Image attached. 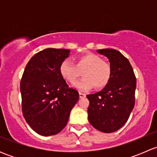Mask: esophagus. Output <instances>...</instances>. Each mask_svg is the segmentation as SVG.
I'll list each match as a JSON object with an SVG mask.
<instances>
[{"instance_id": "34e87169", "label": "esophagus", "mask_w": 157, "mask_h": 157, "mask_svg": "<svg viewBox=\"0 0 157 157\" xmlns=\"http://www.w3.org/2000/svg\"><path fill=\"white\" fill-rule=\"evenodd\" d=\"M79 96H80V98H84L86 97V94L83 93H79Z\"/></svg>"}]
</instances>
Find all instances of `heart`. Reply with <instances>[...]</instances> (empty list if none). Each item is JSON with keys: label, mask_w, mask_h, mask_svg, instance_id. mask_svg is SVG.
<instances>
[{"label": "heart", "mask_w": 157, "mask_h": 157, "mask_svg": "<svg viewBox=\"0 0 157 157\" xmlns=\"http://www.w3.org/2000/svg\"><path fill=\"white\" fill-rule=\"evenodd\" d=\"M61 77L69 83L76 81L83 72V77L73 86L80 91H88L94 87L101 89L106 86L112 77V68L109 63L102 61L99 55L87 53L75 58V64L65 60L60 64Z\"/></svg>", "instance_id": "heart-1"}]
</instances>
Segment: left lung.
<instances>
[{"label": "left lung", "mask_w": 157, "mask_h": 157, "mask_svg": "<svg viewBox=\"0 0 157 157\" xmlns=\"http://www.w3.org/2000/svg\"><path fill=\"white\" fill-rule=\"evenodd\" d=\"M96 52L109 59L112 77L101 91L86 95L88 120L98 131L112 133L127 122L134 109L136 77L129 61L120 52L113 48Z\"/></svg>", "instance_id": "1"}]
</instances>
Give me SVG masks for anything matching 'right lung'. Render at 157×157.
I'll list each match as a JSON object with an SVG mask.
<instances>
[{"instance_id":"add662e5","label":"right lung","mask_w":157,"mask_h":157,"mask_svg":"<svg viewBox=\"0 0 157 157\" xmlns=\"http://www.w3.org/2000/svg\"><path fill=\"white\" fill-rule=\"evenodd\" d=\"M68 49L46 48L32 57L20 82L22 110L30 128L42 136L62 131L71 109L79 99L59 72L60 64L70 56Z\"/></svg>"}]
</instances>
